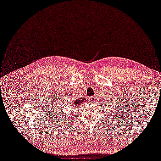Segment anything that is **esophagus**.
I'll use <instances>...</instances> for the list:
<instances>
[{
	"instance_id": "obj_1",
	"label": "esophagus",
	"mask_w": 161,
	"mask_h": 161,
	"mask_svg": "<svg viewBox=\"0 0 161 161\" xmlns=\"http://www.w3.org/2000/svg\"><path fill=\"white\" fill-rule=\"evenodd\" d=\"M89 101L92 102H94L95 101V97H92L89 98Z\"/></svg>"
}]
</instances>
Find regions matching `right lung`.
I'll use <instances>...</instances> for the list:
<instances>
[{
  "instance_id": "obj_1",
  "label": "right lung",
  "mask_w": 161,
  "mask_h": 161,
  "mask_svg": "<svg viewBox=\"0 0 161 161\" xmlns=\"http://www.w3.org/2000/svg\"><path fill=\"white\" fill-rule=\"evenodd\" d=\"M87 100L85 99V98L83 97H80L78 98V99H76L75 100H74L71 104H69V105L72 106V107L74 108H77V106L79 105L81 103H83L86 102Z\"/></svg>"
}]
</instances>
